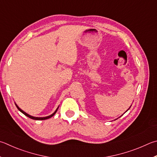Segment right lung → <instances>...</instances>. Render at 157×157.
I'll return each instance as SVG.
<instances>
[{"instance_id":"add662e5","label":"right lung","mask_w":157,"mask_h":157,"mask_svg":"<svg viewBox=\"0 0 157 157\" xmlns=\"http://www.w3.org/2000/svg\"><path fill=\"white\" fill-rule=\"evenodd\" d=\"M16 107H17V108H18V109L21 111V112L22 113H23L25 115H26L27 117H29V118H31V119H35V120H45V119H49V118H51V117H53L54 115H55V114L56 113V112H57V110H58V108H57V110L55 111V112H54L52 115H49V116H48V117H32V116H31V115H28L27 113H26L25 112H24L23 110H21V108H20L18 106H17V105L16 104Z\"/></svg>"}]
</instances>
